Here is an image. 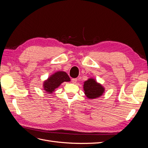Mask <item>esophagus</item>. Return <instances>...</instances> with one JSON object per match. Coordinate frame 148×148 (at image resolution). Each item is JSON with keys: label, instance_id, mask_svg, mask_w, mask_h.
<instances>
[{"label": "esophagus", "instance_id": "obj_1", "mask_svg": "<svg viewBox=\"0 0 148 148\" xmlns=\"http://www.w3.org/2000/svg\"><path fill=\"white\" fill-rule=\"evenodd\" d=\"M72 81L73 83H74V84L76 83V82H77V78H72Z\"/></svg>", "mask_w": 148, "mask_h": 148}]
</instances>
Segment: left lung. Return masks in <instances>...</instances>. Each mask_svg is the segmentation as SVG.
<instances>
[{
	"instance_id": "8db88e82",
	"label": "left lung",
	"mask_w": 148,
	"mask_h": 148,
	"mask_svg": "<svg viewBox=\"0 0 148 148\" xmlns=\"http://www.w3.org/2000/svg\"><path fill=\"white\" fill-rule=\"evenodd\" d=\"M84 93L89 99L98 98L103 94L104 88L94 79H89L84 83Z\"/></svg>"
}]
</instances>
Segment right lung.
I'll return each instance as SVG.
<instances>
[{
    "instance_id": "add662e5",
    "label": "right lung",
    "mask_w": 148,
    "mask_h": 148,
    "mask_svg": "<svg viewBox=\"0 0 148 148\" xmlns=\"http://www.w3.org/2000/svg\"><path fill=\"white\" fill-rule=\"evenodd\" d=\"M70 78L69 75L64 72H58L51 75L43 84L45 90L47 92L53 93L60 84L64 81H70Z\"/></svg>"
}]
</instances>
